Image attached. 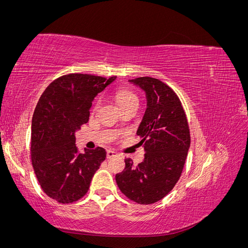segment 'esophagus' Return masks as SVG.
<instances>
[{
    "mask_svg": "<svg viewBox=\"0 0 248 248\" xmlns=\"http://www.w3.org/2000/svg\"><path fill=\"white\" fill-rule=\"evenodd\" d=\"M118 156V153L111 151V150H108V151L107 152V158L108 159H110V158H114V157H117Z\"/></svg>",
    "mask_w": 248,
    "mask_h": 248,
    "instance_id": "1",
    "label": "esophagus"
}]
</instances>
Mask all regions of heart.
<instances>
[{"label":"heart","instance_id":"heart-1","mask_svg":"<svg viewBox=\"0 0 248 248\" xmlns=\"http://www.w3.org/2000/svg\"><path fill=\"white\" fill-rule=\"evenodd\" d=\"M115 98L121 108L133 106V104H138L139 106V102H140L139 96L136 93L130 91V90H127V89L118 90L115 94ZM97 106H98V101H96L95 108H97Z\"/></svg>","mask_w":248,"mask_h":248}]
</instances>
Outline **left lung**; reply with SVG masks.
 Listing matches in <instances>:
<instances>
[{
    "mask_svg": "<svg viewBox=\"0 0 248 248\" xmlns=\"http://www.w3.org/2000/svg\"><path fill=\"white\" fill-rule=\"evenodd\" d=\"M130 81L147 95L148 108L138 130L146 154L138 166L126 158L125 169L116 175V182L129 200L149 205L163 199L179 181L190 146V131L174 90L149 77Z\"/></svg>",
    "mask_w": 248,
    "mask_h": 248,
    "instance_id": "obj_1",
    "label": "left lung"
}]
</instances>
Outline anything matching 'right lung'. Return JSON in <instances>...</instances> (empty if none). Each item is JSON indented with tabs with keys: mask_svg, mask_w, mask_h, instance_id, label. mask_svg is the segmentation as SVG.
<instances>
[{
	"mask_svg": "<svg viewBox=\"0 0 248 248\" xmlns=\"http://www.w3.org/2000/svg\"><path fill=\"white\" fill-rule=\"evenodd\" d=\"M115 79L65 74L51 82L37 103L32 119V166L42 190L58 202L70 204L85 197L106 159L101 147L80 153L74 133L88 122L94 97Z\"/></svg>",
	"mask_w": 248,
	"mask_h": 248,
	"instance_id": "right-lung-1",
	"label": "right lung"
}]
</instances>
